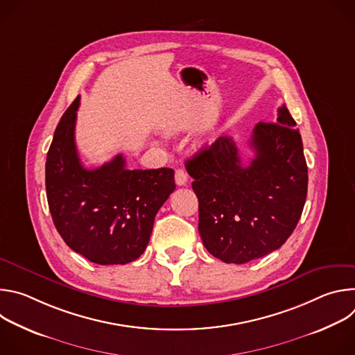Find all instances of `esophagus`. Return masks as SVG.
<instances>
[{"mask_svg":"<svg viewBox=\"0 0 355 355\" xmlns=\"http://www.w3.org/2000/svg\"><path fill=\"white\" fill-rule=\"evenodd\" d=\"M187 181H188V174L182 168L175 170V184L177 185H185Z\"/></svg>","mask_w":355,"mask_h":355,"instance_id":"1","label":"esophagus"}]
</instances>
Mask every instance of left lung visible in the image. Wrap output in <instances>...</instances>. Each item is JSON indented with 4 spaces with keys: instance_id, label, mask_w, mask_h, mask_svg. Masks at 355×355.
Segmentation results:
<instances>
[{
    "instance_id": "obj_1",
    "label": "left lung",
    "mask_w": 355,
    "mask_h": 355,
    "mask_svg": "<svg viewBox=\"0 0 355 355\" xmlns=\"http://www.w3.org/2000/svg\"><path fill=\"white\" fill-rule=\"evenodd\" d=\"M288 108L260 122L243 163L232 137L220 136L185 164L199 200V234L211 254L244 264L279 248L295 230L308 193V166Z\"/></svg>"
}]
</instances>
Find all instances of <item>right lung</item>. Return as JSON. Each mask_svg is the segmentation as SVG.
I'll use <instances>...</instances> for the list:
<instances>
[{
    "mask_svg": "<svg viewBox=\"0 0 355 355\" xmlns=\"http://www.w3.org/2000/svg\"><path fill=\"white\" fill-rule=\"evenodd\" d=\"M80 96L62 116L47 151L46 195L66 244L101 266L128 264L146 250L155 218L175 189L174 170H129L122 155L94 170L78 157Z\"/></svg>",
    "mask_w": 355,
    "mask_h": 355,
    "instance_id": "1",
    "label": "right lung"
}]
</instances>
